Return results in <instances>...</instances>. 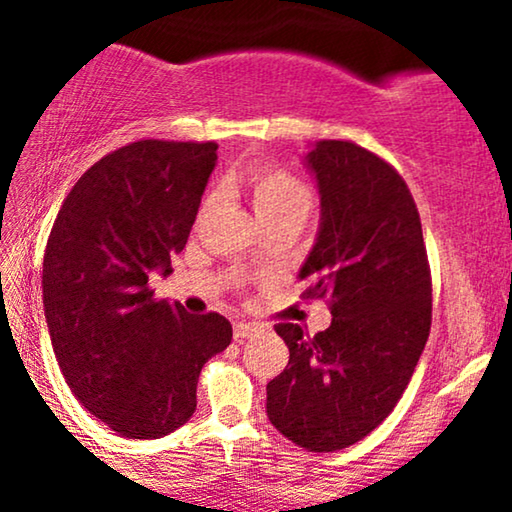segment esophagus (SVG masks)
Returning a JSON list of instances; mask_svg holds the SVG:
<instances>
[{
	"instance_id": "obj_1",
	"label": "esophagus",
	"mask_w": 512,
	"mask_h": 512,
	"mask_svg": "<svg viewBox=\"0 0 512 512\" xmlns=\"http://www.w3.org/2000/svg\"><path fill=\"white\" fill-rule=\"evenodd\" d=\"M258 333H261V326L247 324V321H235V326H233L235 342H244V340H249V338H256Z\"/></svg>"
}]
</instances>
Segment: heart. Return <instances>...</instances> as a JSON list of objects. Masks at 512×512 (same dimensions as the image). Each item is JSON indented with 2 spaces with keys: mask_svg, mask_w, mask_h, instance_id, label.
<instances>
[{
  "mask_svg": "<svg viewBox=\"0 0 512 512\" xmlns=\"http://www.w3.org/2000/svg\"><path fill=\"white\" fill-rule=\"evenodd\" d=\"M226 188H240L247 195L251 209H254L258 223L268 219H279V216H300L312 207V191L303 179L289 170L272 165L251 167L244 174H233L223 181ZM214 195L207 200L212 205Z\"/></svg>",
  "mask_w": 512,
  "mask_h": 512,
  "instance_id": "b5f03b06",
  "label": "heart"
}]
</instances>
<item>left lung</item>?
I'll list each match as a JSON object with an SVG mask.
<instances>
[{"mask_svg": "<svg viewBox=\"0 0 512 512\" xmlns=\"http://www.w3.org/2000/svg\"><path fill=\"white\" fill-rule=\"evenodd\" d=\"M321 200L317 242L298 277L328 298L314 338L277 324L289 363L268 382L275 429L310 452L366 438L396 408L431 331V270L410 188L387 160L321 139L305 156Z\"/></svg>", "mask_w": 512, "mask_h": 512, "instance_id": "obj_1", "label": "left lung"}]
</instances>
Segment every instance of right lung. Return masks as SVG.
<instances>
[{"instance_id": "add662e5", "label": "right lung", "mask_w": 512, "mask_h": 512, "mask_svg": "<svg viewBox=\"0 0 512 512\" xmlns=\"http://www.w3.org/2000/svg\"><path fill=\"white\" fill-rule=\"evenodd\" d=\"M214 142L142 139L97 160L62 202L46 242L44 312L72 394L118 436L186 424L205 363L233 340L221 314L156 300L149 275L186 247Z\"/></svg>"}]
</instances>
